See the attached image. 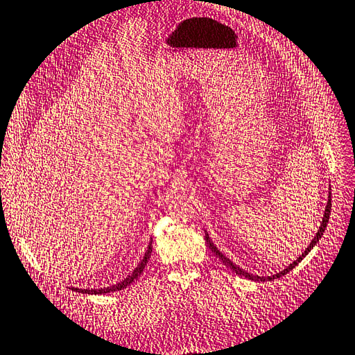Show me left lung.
<instances>
[{"mask_svg":"<svg viewBox=\"0 0 355 355\" xmlns=\"http://www.w3.org/2000/svg\"><path fill=\"white\" fill-rule=\"evenodd\" d=\"M329 214H331V192H329V197H328V203H326V207H324V212H323V218H322V221H320V226H318V231H317V234L314 235V239H312V241L309 243V246L304 249V252H302V255L300 257H297V260L295 261H293L291 263L289 266H286L284 268L283 270H280V272H277V274H274V275H268V277H260V275H252L251 272H246L245 269H241L239 265H235L234 261H231L227 259V257L220 251V249L214 245L212 243V240H211V237H209V234H207V231H205V239H206V243H207V248L211 249L212 251V254L215 255V257H218V259L225 263L226 266H229L232 269V272L234 274H237V275H241V277H245V279H249V280H254V282H269V280H274V279H279V277H283L284 274H288L289 270H293L298 263H300L304 257H306L309 252H311V249L314 248L317 243H318V240L322 239V235H323V232H324V229H326V226H328V221H329Z\"/></svg>","mask_w":355,"mask_h":355,"instance_id":"obj_1","label":"left lung"}]
</instances>
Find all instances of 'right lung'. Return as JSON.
<instances>
[{"instance_id": "right-lung-1", "label": "right lung", "mask_w": 355, "mask_h": 355, "mask_svg": "<svg viewBox=\"0 0 355 355\" xmlns=\"http://www.w3.org/2000/svg\"><path fill=\"white\" fill-rule=\"evenodd\" d=\"M150 254H152V239L149 241L148 245V251H146L144 257L141 259V261L138 263L137 268L132 270V272L126 277V279L118 282L115 284H112V286H107V288H96V289H80V288H72V291H75V293H83V294H90V295H98V294H107V293H115V291H121L124 288H128L130 283H134L138 275H140L143 272V269L146 268V263L149 261L150 259Z\"/></svg>"}]
</instances>
